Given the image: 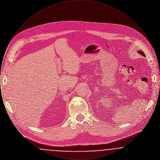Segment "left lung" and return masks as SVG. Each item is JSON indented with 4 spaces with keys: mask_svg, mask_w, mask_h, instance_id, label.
Instances as JSON below:
<instances>
[{
    "mask_svg": "<svg viewBox=\"0 0 160 160\" xmlns=\"http://www.w3.org/2000/svg\"><path fill=\"white\" fill-rule=\"evenodd\" d=\"M137 52H138V53L140 54H141L142 56H144V57H145V56H145V53H143V52L142 51H138Z\"/></svg>",
    "mask_w": 160,
    "mask_h": 160,
    "instance_id": "left-lung-1",
    "label": "left lung"
}]
</instances>
